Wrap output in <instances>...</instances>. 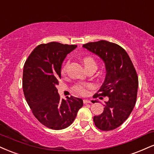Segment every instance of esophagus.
I'll return each instance as SVG.
<instances>
[{"instance_id":"obj_1","label":"esophagus","mask_w":154,"mask_h":154,"mask_svg":"<svg viewBox=\"0 0 154 154\" xmlns=\"http://www.w3.org/2000/svg\"><path fill=\"white\" fill-rule=\"evenodd\" d=\"M91 103V102L89 100H86V99L83 100V103H84V104H88V103Z\"/></svg>"}]
</instances>
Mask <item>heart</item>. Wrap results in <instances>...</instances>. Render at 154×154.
Segmentation results:
<instances>
[{"instance_id":"obj_1","label":"heart","mask_w":154,"mask_h":154,"mask_svg":"<svg viewBox=\"0 0 154 154\" xmlns=\"http://www.w3.org/2000/svg\"><path fill=\"white\" fill-rule=\"evenodd\" d=\"M82 63L84 64L85 69H88L89 67H97L95 61L94 60V59L92 58L91 57H85L84 58L82 59ZM68 64H69V61H67V62H64V64H63L62 68H61V75H65ZM90 87H91V85H76L73 87V91L79 95L85 96L88 94V89L90 88Z\"/></svg>"}]
</instances>
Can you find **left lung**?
I'll return each instance as SVG.
<instances>
[{"label": "left lung", "instance_id": "1", "mask_svg": "<svg viewBox=\"0 0 154 154\" xmlns=\"http://www.w3.org/2000/svg\"><path fill=\"white\" fill-rule=\"evenodd\" d=\"M83 47L105 62L106 77L94 97H108L103 113L94 116L95 126L101 131L117 128L129 117L136 105L138 78L125 50L118 44L101 40L85 44Z\"/></svg>", "mask_w": 154, "mask_h": 154}]
</instances>
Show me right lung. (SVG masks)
Masks as SVG:
<instances>
[{
    "label": "right lung",
    "mask_w": 154,
    "mask_h": 154,
    "mask_svg": "<svg viewBox=\"0 0 154 154\" xmlns=\"http://www.w3.org/2000/svg\"><path fill=\"white\" fill-rule=\"evenodd\" d=\"M76 47L54 42L42 44L33 50L23 66L26 100L36 119L53 130L69 126L83 105L82 99L72 96L61 100L56 88L63 61Z\"/></svg>",
    "instance_id": "right-lung-1"
}]
</instances>
